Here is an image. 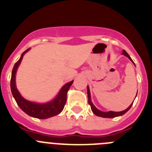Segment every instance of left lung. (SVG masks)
Returning <instances> with one entry per match:
<instances>
[{"label":"left lung","instance_id":"obj_1","mask_svg":"<svg viewBox=\"0 0 152 152\" xmlns=\"http://www.w3.org/2000/svg\"><path fill=\"white\" fill-rule=\"evenodd\" d=\"M123 54L125 56H126V57H128L129 58V59L131 60L132 62H133V61L132 60V58H130V56H129L128 53H127L126 51L125 50L123 51ZM88 103H89L90 106H91V110L93 111V113H94L96 116H100V117H103V118H114V117H116V116H122V115H123V114L126 113L127 112V111H128L130 108H131L132 105V103H132L131 105H130L128 108L126 109V110H123V111H121V112H113V111H110V112L105 113V112H102V111L99 110H97V109H96L94 106L93 105L92 102H91L90 90H89V88H88Z\"/></svg>","mask_w":152,"mask_h":152}]
</instances>
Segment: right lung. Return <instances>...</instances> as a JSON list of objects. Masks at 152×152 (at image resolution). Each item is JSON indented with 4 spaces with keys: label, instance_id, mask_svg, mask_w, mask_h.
<instances>
[{
    "label": "right lung",
    "instance_id": "1",
    "mask_svg": "<svg viewBox=\"0 0 152 152\" xmlns=\"http://www.w3.org/2000/svg\"><path fill=\"white\" fill-rule=\"evenodd\" d=\"M29 49H26L23 53L20 58L15 63L14 66H13V71H12L11 79H10V88H11L12 94H13V97L15 99L16 102L20 107V108L23 112L28 114L29 116L38 118V119H47V118L56 116L58 113H60L64 109L67 100V92H68V89L70 88L74 80L63 86L56 99L49 102V103H45V104H37V103H32V102L25 100L24 98L21 96V95L20 94V93L16 88L15 75L19 64H20L21 60L23 57V55Z\"/></svg>",
    "mask_w": 152,
    "mask_h": 152
}]
</instances>
